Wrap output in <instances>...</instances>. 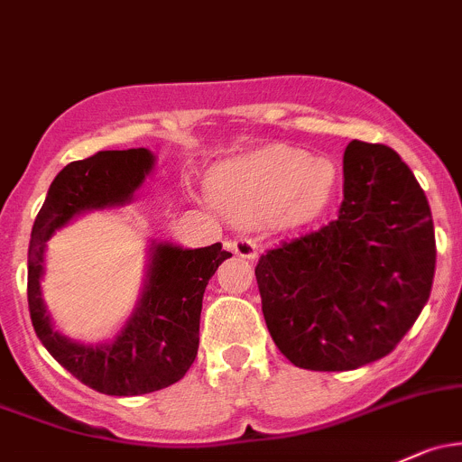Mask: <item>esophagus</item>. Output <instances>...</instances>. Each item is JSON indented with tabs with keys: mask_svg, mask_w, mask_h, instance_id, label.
<instances>
[{
	"mask_svg": "<svg viewBox=\"0 0 462 462\" xmlns=\"http://www.w3.org/2000/svg\"><path fill=\"white\" fill-rule=\"evenodd\" d=\"M230 247L236 256H244V259H247V261H254L256 254H259V244H256L254 239H250V236H244V235L236 236V239H232Z\"/></svg>",
	"mask_w": 462,
	"mask_h": 462,
	"instance_id": "obj_1",
	"label": "esophagus"
}]
</instances>
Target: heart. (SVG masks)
Instances as JSON below:
<instances>
[{"mask_svg": "<svg viewBox=\"0 0 462 462\" xmlns=\"http://www.w3.org/2000/svg\"><path fill=\"white\" fill-rule=\"evenodd\" d=\"M337 181L338 170L329 159L308 157L288 145H265L221 163L210 174V190L239 221L300 226L320 215Z\"/></svg>", "mask_w": 462, "mask_h": 462, "instance_id": "b5f03b06", "label": "heart"}]
</instances>
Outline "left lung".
Wrapping results in <instances>:
<instances>
[{
  "label": "left lung",
  "instance_id": "left-lung-1",
  "mask_svg": "<svg viewBox=\"0 0 462 462\" xmlns=\"http://www.w3.org/2000/svg\"><path fill=\"white\" fill-rule=\"evenodd\" d=\"M436 268L423 188L392 148L343 154V201L328 226L259 256L272 341L296 367L346 372L387 356L419 319Z\"/></svg>",
  "mask_w": 462,
  "mask_h": 462
}]
</instances>
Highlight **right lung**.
<instances>
[{"label":"right lung","mask_w":462,"mask_h":462,"mask_svg":"<svg viewBox=\"0 0 462 462\" xmlns=\"http://www.w3.org/2000/svg\"><path fill=\"white\" fill-rule=\"evenodd\" d=\"M152 163L145 148L106 150L68 163L51 183L28 247V310L39 341L72 376L108 396L150 394L186 376L197 358L206 285L232 256L221 244L154 245L142 300L113 343L81 346L52 329L39 292L46 241L79 212L128 203Z\"/></svg>","instance_id":"add662e5"}]
</instances>
